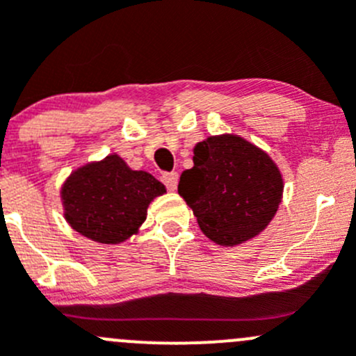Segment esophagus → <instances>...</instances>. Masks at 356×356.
<instances>
[{
    "instance_id": "esophagus-1",
    "label": "esophagus",
    "mask_w": 356,
    "mask_h": 356,
    "mask_svg": "<svg viewBox=\"0 0 356 356\" xmlns=\"http://www.w3.org/2000/svg\"><path fill=\"white\" fill-rule=\"evenodd\" d=\"M161 181H163V184L167 186L168 191H175V189H177L179 175L175 174V172H170V174H163V175H161Z\"/></svg>"
}]
</instances>
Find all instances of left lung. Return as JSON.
<instances>
[{
    "mask_svg": "<svg viewBox=\"0 0 356 356\" xmlns=\"http://www.w3.org/2000/svg\"><path fill=\"white\" fill-rule=\"evenodd\" d=\"M193 168L179 181L204 236L239 246L265 231L282 203L284 179L267 152L238 134L208 136L193 149Z\"/></svg>",
    "mask_w": 356,
    "mask_h": 356,
    "instance_id": "8db88e82",
    "label": "left lung"
}]
</instances>
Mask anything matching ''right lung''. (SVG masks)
I'll return each mask as SVG.
<instances>
[{"instance_id":"obj_1","label":"right lung","mask_w":356,"mask_h":356,"mask_svg":"<svg viewBox=\"0 0 356 356\" xmlns=\"http://www.w3.org/2000/svg\"><path fill=\"white\" fill-rule=\"evenodd\" d=\"M167 189L149 172L132 170L117 153L81 165L60 188L63 217L74 231L102 245H120L146 220Z\"/></svg>"}]
</instances>
